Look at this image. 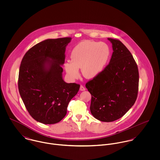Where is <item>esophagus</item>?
<instances>
[{
    "mask_svg": "<svg viewBox=\"0 0 160 160\" xmlns=\"http://www.w3.org/2000/svg\"><path fill=\"white\" fill-rule=\"evenodd\" d=\"M85 90H86V88L84 86H80V91H84Z\"/></svg>",
    "mask_w": 160,
    "mask_h": 160,
    "instance_id": "esophagus-1",
    "label": "esophagus"
}]
</instances>
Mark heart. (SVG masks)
<instances>
[{"label": "heart", "mask_w": 160, "mask_h": 160, "mask_svg": "<svg viewBox=\"0 0 160 160\" xmlns=\"http://www.w3.org/2000/svg\"><path fill=\"white\" fill-rule=\"evenodd\" d=\"M111 56L109 46L103 42L87 40L79 42L71 50V60H68L65 68L71 79L79 76V68L82 75L92 79L102 73L108 65Z\"/></svg>", "instance_id": "1"}]
</instances>
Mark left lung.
I'll use <instances>...</instances> for the list:
<instances>
[{
    "mask_svg": "<svg viewBox=\"0 0 160 160\" xmlns=\"http://www.w3.org/2000/svg\"><path fill=\"white\" fill-rule=\"evenodd\" d=\"M108 40L113 50L110 63L86 84L91 94V114L103 122L119 119L134 105L139 78L137 64L127 47L119 40Z\"/></svg>",
    "mask_w": 160,
    "mask_h": 160,
    "instance_id": "8db88e82",
    "label": "left lung"
}]
</instances>
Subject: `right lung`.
<instances>
[{
    "instance_id": "obj_1",
    "label": "right lung",
    "mask_w": 160,
    "mask_h": 160,
    "mask_svg": "<svg viewBox=\"0 0 160 160\" xmlns=\"http://www.w3.org/2000/svg\"><path fill=\"white\" fill-rule=\"evenodd\" d=\"M71 38L48 39L31 48L23 57L18 89L30 115L44 124L60 122L80 85L63 79L66 47Z\"/></svg>"
}]
</instances>
